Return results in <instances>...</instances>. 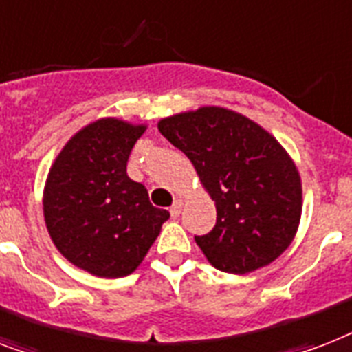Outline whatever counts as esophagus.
<instances>
[{"label": "esophagus", "instance_id": "34e87169", "mask_svg": "<svg viewBox=\"0 0 352 352\" xmlns=\"http://www.w3.org/2000/svg\"><path fill=\"white\" fill-rule=\"evenodd\" d=\"M182 206H184V201H182V199H177L175 202H173V206H171L170 208V213H171V217H179L181 215V211H182Z\"/></svg>", "mask_w": 352, "mask_h": 352}]
</instances>
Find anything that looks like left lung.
Instances as JSON below:
<instances>
[{
    "label": "left lung",
    "instance_id": "1",
    "mask_svg": "<svg viewBox=\"0 0 352 352\" xmlns=\"http://www.w3.org/2000/svg\"><path fill=\"white\" fill-rule=\"evenodd\" d=\"M215 201L217 224L197 245L213 267L245 275L278 258L302 217V179L285 148L239 111L201 107L157 122Z\"/></svg>",
    "mask_w": 352,
    "mask_h": 352
}]
</instances>
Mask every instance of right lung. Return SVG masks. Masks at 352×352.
<instances>
[{
    "instance_id": "1",
    "label": "right lung",
    "mask_w": 352,
    "mask_h": 352,
    "mask_svg": "<svg viewBox=\"0 0 352 352\" xmlns=\"http://www.w3.org/2000/svg\"><path fill=\"white\" fill-rule=\"evenodd\" d=\"M146 124L102 117L74 133L57 153L43 190V215L68 262L101 278L141 265L170 219L131 181L126 162Z\"/></svg>"
}]
</instances>
